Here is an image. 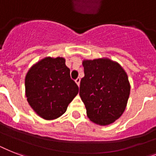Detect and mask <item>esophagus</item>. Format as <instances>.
Here are the masks:
<instances>
[{
  "mask_svg": "<svg viewBox=\"0 0 156 156\" xmlns=\"http://www.w3.org/2000/svg\"><path fill=\"white\" fill-rule=\"evenodd\" d=\"M80 81H81L80 78H76V79H75V82H76V83L78 84V86L80 85Z\"/></svg>",
  "mask_w": 156,
  "mask_h": 156,
  "instance_id": "obj_1",
  "label": "esophagus"
}]
</instances>
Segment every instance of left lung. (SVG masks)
Wrapping results in <instances>:
<instances>
[{"mask_svg":"<svg viewBox=\"0 0 156 156\" xmlns=\"http://www.w3.org/2000/svg\"><path fill=\"white\" fill-rule=\"evenodd\" d=\"M84 77L79 95L90 121L106 126L117 120L126 109L130 86L118 63L109 59L84 61Z\"/></svg>","mask_w":156,"mask_h":156,"instance_id":"1","label":"left lung"}]
</instances>
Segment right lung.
Segmentation results:
<instances>
[{
  "label": "right lung",
  "mask_w": 156,
  "mask_h": 156,
  "mask_svg": "<svg viewBox=\"0 0 156 156\" xmlns=\"http://www.w3.org/2000/svg\"><path fill=\"white\" fill-rule=\"evenodd\" d=\"M62 57H46L31 67L26 76V96L42 118L52 120L66 112L78 93L70 70Z\"/></svg>",
  "instance_id": "obj_1"
}]
</instances>
